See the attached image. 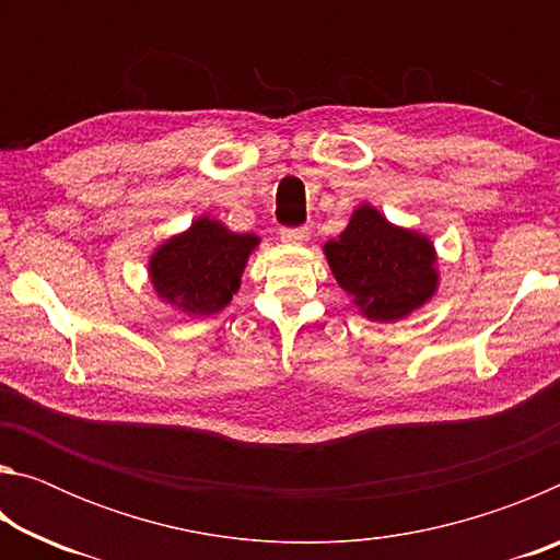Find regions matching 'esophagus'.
<instances>
[{
  "instance_id": "1",
  "label": "esophagus",
  "mask_w": 560,
  "mask_h": 560,
  "mask_svg": "<svg viewBox=\"0 0 560 560\" xmlns=\"http://www.w3.org/2000/svg\"><path fill=\"white\" fill-rule=\"evenodd\" d=\"M279 240L287 244H303L308 240V230H303V226H283L279 232Z\"/></svg>"
}]
</instances>
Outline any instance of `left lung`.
I'll list each match as a JSON object with an SVG mask.
<instances>
[{
    "mask_svg": "<svg viewBox=\"0 0 560 560\" xmlns=\"http://www.w3.org/2000/svg\"><path fill=\"white\" fill-rule=\"evenodd\" d=\"M338 287L360 314L393 324L422 308L440 287L438 252L428 236L360 205L336 240L324 244Z\"/></svg>",
    "mask_w": 560,
    "mask_h": 560,
    "instance_id": "obj_1",
    "label": "left lung"
}]
</instances>
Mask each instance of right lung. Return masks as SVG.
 I'll return each mask as SVG.
<instances>
[{
	"instance_id": "1",
	"label": "right lung",
	"mask_w": 560,
	"mask_h": 560,
	"mask_svg": "<svg viewBox=\"0 0 560 560\" xmlns=\"http://www.w3.org/2000/svg\"><path fill=\"white\" fill-rule=\"evenodd\" d=\"M257 234H236L210 217L170 236L148 261V277L160 301L187 316H212L240 291Z\"/></svg>"
}]
</instances>
